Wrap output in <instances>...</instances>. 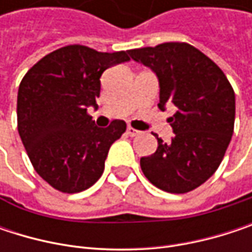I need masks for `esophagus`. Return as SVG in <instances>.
Returning <instances> with one entry per match:
<instances>
[{"label": "esophagus", "instance_id": "esophagus-1", "mask_svg": "<svg viewBox=\"0 0 252 252\" xmlns=\"http://www.w3.org/2000/svg\"><path fill=\"white\" fill-rule=\"evenodd\" d=\"M126 134H128V135H131V137H135V135H138V134H140V131H138V129H135L134 126H126Z\"/></svg>", "mask_w": 252, "mask_h": 252}]
</instances>
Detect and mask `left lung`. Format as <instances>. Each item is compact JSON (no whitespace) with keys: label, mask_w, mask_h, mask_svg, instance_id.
I'll return each instance as SVG.
<instances>
[{"label":"left lung","mask_w":252,"mask_h":252,"mask_svg":"<svg viewBox=\"0 0 252 252\" xmlns=\"http://www.w3.org/2000/svg\"><path fill=\"white\" fill-rule=\"evenodd\" d=\"M159 78L160 102L178 108L169 118L175 137L158 135L153 155L140 159L144 176L158 188L184 194L204 184L219 168L235 124V92L225 73L185 42H166L128 51Z\"/></svg>","instance_id":"1"}]
</instances>
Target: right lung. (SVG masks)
<instances>
[{"label":"right lung","instance_id":"obj_1","mask_svg":"<svg viewBox=\"0 0 252 252\" xmlns=\"http://www.w3.org/2000/svg\"><path fill=\"white\" fill-rule=\"evenodd\" d=\"M129 60L126 51L97 52L68 45L39 60L17 94V128L34 171L52 188L74 194L103 174L111 144L126 129L123 120L99 128L87 114L97 106L102 73Z\"/></svg>","mask_w":252,"mask_h":252}]
</instances>
